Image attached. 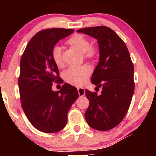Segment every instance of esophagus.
<instances>
[{
  "instance_id": "34e87169",
  "label": "esophagus",
  "mask_w": 156,
  "mask_h": 156,
  "mask_svg": "<svg viewBox=\"0 0 156 156\" xmlns=\"http://www.w3.org/2000/svg\"><path fill=\"white\" fill-rule=\"evenodd\" d=\"M77 91L80 97H84L85 95V90L84 88H77Z\"/></svg>"
}]
</instances>
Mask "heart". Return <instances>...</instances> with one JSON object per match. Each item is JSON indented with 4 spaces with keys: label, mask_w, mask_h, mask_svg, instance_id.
<instances>
[{
    "label": "heart",
    "mask_w": 156,
    "mask_h": 156,
    "mask_svg": "<svg viewBox=\"0 0 156 156\" xmlns=\"http://www.w3.org/2000/svg\"><path fill=\"white\" fill-rule=\"evenodd\" d=\"M67 43L75 47L82 52L86 59H93L97 56V49L90 45V42L82 34H75L67 40ZM52 57L55 65L58 67L63 66V59L62 50L58 46L55 47L52 51ZM91 73V68L87 65L79 67H70L64 72V78L66 82L75 86H82L87 82Z\"/></svg>",
    "instance_id": "1"
}]
</instances>
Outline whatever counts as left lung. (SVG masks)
<instances>
[{"mask_svg":"<svg viewBox=\"0 0 156 156\" xmlns=\"http://www.w3.org/2000/svg\"><path fill=\"white\" fill-rule=\"evenodd\" d=\"M77 32L96 38L99 48L91 83L102 90L97 94L86 89L89 106L85 119L92 129L108 131L122 121L129 110L135 88L133 64L125 42L110 27H84Z\"/></svg>","mask_w":156,"mask_h":156,"instance_id":"obj_1","label":"left lung"}]
</instances>
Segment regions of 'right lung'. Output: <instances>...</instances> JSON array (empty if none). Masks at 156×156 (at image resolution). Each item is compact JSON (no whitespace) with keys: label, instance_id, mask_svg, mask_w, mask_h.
Masks as SVG:
<instances>
[{"label":"right lung","instance_id":"obj_1","mask_svg":"<svg viewBox=\"0 0 156 156\" xmlns=\"http://www.w3.org/2000/svg\"><path fill=\"white\" fill-rule=\"evenodd\" d=\"M73 29L50 28L38 32L32 37L20 59L18 77L21 106L35 129L44 133H55L65 127L67 113L77 99L76 87L67 83L59 91L52 89L53 83H62L52 51L59 40Z\"/></svg>","mask_w":156,"mask_h":156}]
</instances>
